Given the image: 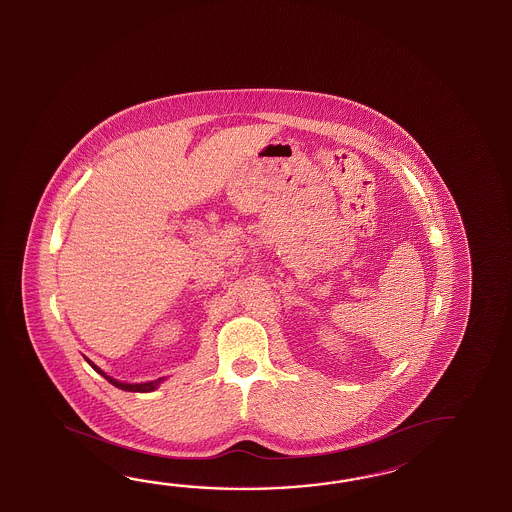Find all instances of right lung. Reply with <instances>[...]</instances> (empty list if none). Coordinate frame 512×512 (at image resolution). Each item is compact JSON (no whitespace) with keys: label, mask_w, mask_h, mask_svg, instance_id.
Masks as SVG:
<instances>
[{"label":"right lung","mask_w":512,"mask_h":512,"mask_svg":"<svg viewBox=\"0 0 512 512\" xmlns=\"http://www.w3.org/2000/svg\"><path fill=\"white\" fill-rule=\"evenodd\" d=\"M87 360V358H85ZM87 363L91 365L92 369L96 372H100L101 376L105 378V380L109 381V383H112L114 387H118V389H121V391H127V392H151L160 385L161 381H163V378H160V380H154V381H147V383H121V381H116L114 378H111V376H107L105 372L101 371L100 367L98 365H94L91 360H87Z\"/></svg>","instance_id":"1"}]
</instances>
